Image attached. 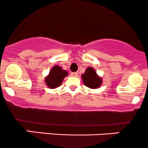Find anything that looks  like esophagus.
I'll return each mask as SVG.
<instances>
[{
    "instance_id": "obj_1",
    "label": "esophagus",
    "mask_w": 148,
    "mask_h": 148,
    "mask_svg": "<svg viewBox=\"0 0 148 148\" xmlns=\"http://www.w3.org/2000/svg\"><path fill=\"white\" fill-rule=\"evenodd\" d=\"M77 75H78V73L77 72H75V73H71V75L73 76V77H77Z\"/></svg>"
}]
</instances>
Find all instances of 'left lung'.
Returning <instances> with one entry per match:
<instances>
[{"instance_id": "obj_1", "label": "left lung", "mask_w": 148, "mask_h": 148, "mask_svg": "<svg viewBox=\"0 0 148 148\" xmlns=\"http://www.w3.org/2000/svg\"><path fill=\"white\" fill-rule=\"evenodd\" d=\"M82 82L85 86L91 89H96L101 86L102 80L97 75L95 69L92 67L87 68L85 73L82 75Z\"/></svg>"}]
</instances>
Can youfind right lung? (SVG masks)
Masks as SVG:
<instances>
[{"instance_id":"right-lung-1","label":"right lung","mask_w":148,"mask_h":148,"mask_svg":"<svg viewBox=\"0 0 148 148\" xmlns=\"http://www.w3.org/2000/svg\"><path fill=\"white\" fill-rule=\"evenodd\" d=\"M68 75L66 71L59 66H54L51 69L49 74L45 77L46 85L51 89H54L61 85L63 79Z\"/></svg>"}]
</instances>
